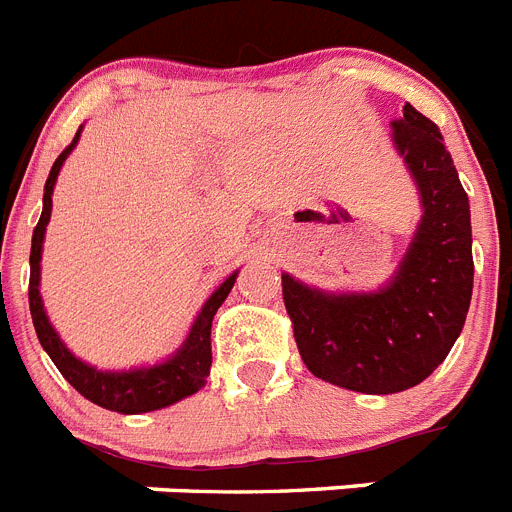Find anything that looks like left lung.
Instances as JSON below:
<instances>
[{"label":"left lung","mask_w":512,"mask_h":512,"mask_svg":"<svg viewBox=\"0 0 512 512\" xmlns=\"http://www.w3.org/2000/svg\"><path fill=\"white\" fill-rule=\"evenodd\" d=\"M393 143L424 208L395 276L367 294H325L281 276L309 372L369 395L409 390L440 367L461 336L474 289L471 210L437 124L406 103Z\"/></svg>","instance_id":"left-lung-1"}]
</instances>
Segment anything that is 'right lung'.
I'll list each match as a JSON object with an SVG mask.
<instances>
[{"label":"right lung","instance_id":"1","mask_svg":"<svg viewBox=\"0 0 512 512\" xmlns=\"http://www.w3.org/2000/svg\"><path fill=\"white\" fill-rule=\"evenodd\" d=\"M83 130V127H80ZM80 130H77L75 140L59 153L49 171L44 187V210L38 218L36 229H33V244H30V315H33V328L36 336L44 346L46 354L51 356V362L57 364L62 377L70 382L72 388L80 395H85L90 403H96L101 409L119 411V414H145V411L166 409L171 403L182 401L187 395L197 393L205 385V377L210 375V325H213V315L223 304V299L234 289V281L239 273H231L226 281L210 294L208 302L203 304L200 315L192 322L187 341L182 343V349L176 351L171 359L153 367L140 369H124V372H103V369L90 367V364L80 362L62 338L57 336V330L51 328L49 317H46L44 302H41V252H44V234L46 223L51 218V195H54V184H57L59 169L72 153V148L80 140Z\"/></svg>","mask_w":512,"mask_h":512}]
</instances>
